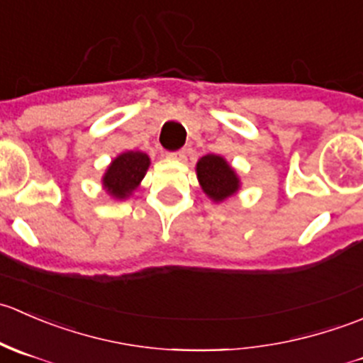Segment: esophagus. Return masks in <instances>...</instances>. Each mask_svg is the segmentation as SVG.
<instances>
[{
    "instance_id": "34e87169",
    "label": "esophagus",
    "mask_w": 363,
    "mask_h": 363,
    "mask_svg": "<svg viewBox=\"0 0 363 363\" xmlns=\"http://www.w3.org/2000/svg\"><path fill=\"white\" fill-rule=\"evenodd\" d=\"M168 158L174 160V161H184L186 160V151H184V149H182V151L170 152V155H168Z\"/></svg>"
}]
</instances>
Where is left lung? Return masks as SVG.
Masks as SVG:
<instances>
[{
    "instance_id": "obj_1",
    "label": "left lung",
    "mask_w": 363,
    "mask_h": 363,
    "mask_svg": "<svg viewBox=\"0 0 363 363\" xmlns=\"http://www.w3.org/2000/svg\"><path fill=\"white\" fill-rule=\"evenodd\" d=\"M196 179L202 191L214 203H221L240 189V177L235 168L219 155H205L196 161Z\"/></svg>"
}]
</instances>
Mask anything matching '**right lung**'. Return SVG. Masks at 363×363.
Masks as SVG:
<instances>
[{"mask_svg":"<svg viewBox=\"0 0 363 363\" xmlns=\"http://www.w3.org/2000/svg\"><path fill=\"white\" fill-rule=\"evenodd\" d=\"M151 167V158L142 151H124L111 161L101 177V186L113 200H126L137 191Z\"/></svg>","mask_w":363,"mask_h":363,"instance_id":"add662e5","label":"right lung"}]
</instances>
